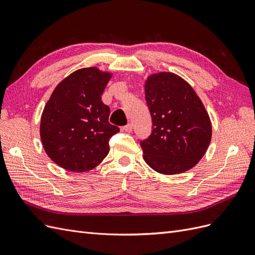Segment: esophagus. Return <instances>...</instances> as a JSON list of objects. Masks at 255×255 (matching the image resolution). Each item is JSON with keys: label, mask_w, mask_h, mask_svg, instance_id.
I'll return each instance as SVG.
<instances>
[{"label": "esophagus", "mask_w": 255, "mask_h": 255, "mask_svg": "<svg viewBox=\"0 0 255 255\" xmlns=\"http://www.w3.org/2000/svg\"><path fill=\"white\" fill-rule=\"evenodd\" d=\"M123 130H125V132H128V133L132 132V130H133V126L130 125V123H128V125H127L126 127H123Z\"/></svg>", "instance_id": "34e87169"}]
</instances>
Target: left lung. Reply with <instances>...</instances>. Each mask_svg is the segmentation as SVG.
I'll return each instance as SVG.
<instances>
[{
    "instance_id": "obj_1",
    "label": "left lung",
    "mask_w": 255,
    "mask_h": 255,
    "mask_svg": "<svg viewBox=\"0 0 255 255\" xmlns=\"http://www.w3.org/2000/svg\"><path fill=\"white\" fill-rule=\"evenodd\" d=\"M152 133L140 142L153 170L172 175L194 168L212 139V122L201 99L175 73H152L144 82Z\"/></svg>"
}]
</instances>
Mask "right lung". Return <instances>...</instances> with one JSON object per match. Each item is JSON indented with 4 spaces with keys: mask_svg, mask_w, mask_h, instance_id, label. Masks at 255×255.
<instances>
[{
    "mask_svg": "<svg viewBox=\"0 0 255 255\" xmlns=\"http://www.w3.org/2000/svg\"><path fill=\"white\" fill-rule=\"evenodd\" d=\"M113 73L82 68L53 90L40 120V138L48 156L72 172H87L110 152V138L119 128L109 122L110 107L101 96Z\"/></svg>",
    "mask_w": 255,
    "mask_h": 255,
    "instance_id": "obj_1",
    "label": "right lung"
}]
</instances>
